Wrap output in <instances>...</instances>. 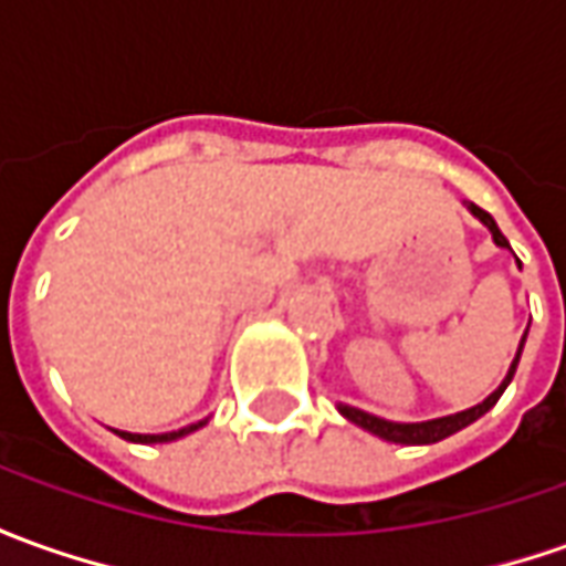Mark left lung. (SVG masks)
<instances>
[{"mask_svg":"<svg viewBox=\"0 0 566 566\" xmlns=\"http://www.w3.org/2000/svg\"><path fill=\"white\" fill-rule=\"evenodd\" d=\"M468 210L474 213L490 232H493V241L499 244V248H511L509 238L499 232V226H495V219L486 213V210H480L476 203H468ZM521 263V260H517ZM524 340L526 334L521 337V347H517V356H514V363H511L509 375H505V380L495 387L493 394L486 396L483 402H476V406H471V409H464V412H455V415H446V418H433V421H415V424H402V421H387V418H378V415H368L363 412V409H353V406H337V412L344 415L347 421H353V424H359V428H365L368 433H375V437H380V440H390V443H402V446H428V443H440V440H446V437H452L455 430L468 428V424H474L480 415H486L490 409H493L495 402H499V396L505 394V387L511 384V378H514V371H517V363H521V353H524Z\"/></svg>","mask_w":566,"mask_h":566,"instance_id":"8db88e82","label":"left lung"}]
</instances>
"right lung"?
Listing matches in <instances>:
<instances>
[{
	"instance_id": "1",
	"label": "right lung",
	"mask_w": 566,
	"mask_h": 566,
	"mask_svg": "<svg viewBox=\"0 0 566 566\" xmlns=\"http://www.w3.org/2000/svg\"><path fill=\"white\" fill-rule=\"evenodd\" d=\"M201 424L203 421H198V424H188V428L170 430V433H126V430H114V433H117V437H123V440H129V443H172V440L186 437V433H191V430H198Z\"/></svg>"
}]
</instances>
